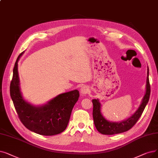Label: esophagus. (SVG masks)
<instances>
[{
    "label": "esophagus",
    "instance_id": "1",
    "mask_svg": "<svg viewBox=\"0 0 158 158\" xmlns=\"http://www.w3.org/2000/svg\"><path fill=\"white\" fill-rule=\"evenodd\" d=\"M88 92H89V88L86 86H84L83 87H81V90H80V92L83 95H85L86 94H88Z\"/></svg>",
    "mask_w": 158,
    "mask_h": 158
}]
</instances>
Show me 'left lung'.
Listing matches in <instances>:
<instances>
[{
	"label": "left lung",
	"mask_w": 158,
	"mask_h": 158,
	"mask_svg": "<svg viewBox=\"0 0 158 158\" xmlns=\"http://www.w3.org/2000/svg\"><path fill=\"white\" fill-rule=\"evenodd\" d=\"M148 68L147 71V84H146V92L145 94L142 99L141 103L139 106L138 109L135 112V113L128 118L127 119L121 122H112L109 121L106 119L101 112V105L99 101V99H93V118L94 125L97 128L98 132L102 134L105 135H114L116 134H120L128 131L131 128L136 122L138 121L139 118L147 105L150 94V86L148 79Z\"/></svg>",
	"instance_id": "obj_1"
}]
</instances>
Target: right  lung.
Masks as SVG:
<instances>
[{"label": "right lung", "instance_id": "right-lung-1", "mask_svg": "<svg viewBox=\"0 0 158 158\" xmlns=\"http://www.w3.org/2000/svg\"><path fill=\"white\" fill-rule=\"evenodd\" d=\"M18 56L10 83V95L23 124L31 131L43 135H53L63 132L69 122L72 109L78 101L77 90L59 94L46 104L33 106L23 98L20 88Z\"/></svg>", "mask_w": 158, "mask_h": 158}]
</instances>
